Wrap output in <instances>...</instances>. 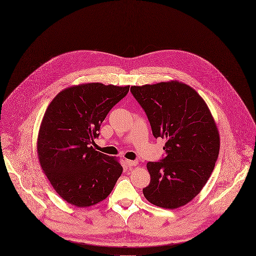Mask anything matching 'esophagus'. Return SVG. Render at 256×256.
Instances as JSON below:
<instances>
[{
	"mask_svg": "<svg viewBox=\"0 0 256 256\" xmlns=\"http://www.w3.org/2000/svg\"><path fill=\"white\" fill-rule=\"evenodd\" d=\"M126 164L128 166H136L138 164V160H126Z\"/></svg>",
	"mask_w": 256,
	"mask_h": 256,
	"instance_id": "obj_1",
	"label": "esophagus"
}]
</instances>
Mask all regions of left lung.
Here are the masks:
<instances>
[{"instance_id":"8db88e82","label":"left lung","mask_w":256,"mask_h":256,"mask_svg":"<svg viewBox=\"0 0 256 256\" xmlns=\"http://www.w3.org/2000/svg\"><path fill=\"white\" fill-rule=\"evenodd\" d=\"M156 138H166V156L148 162L150 182L146 199L164 209L186 205L210 178L219 154L220 138L204 102L189 85L179 81L132 86Z\"/></svg>"}]
</instances>
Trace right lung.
Segmentation results:
<instances>
[{
  "label": "right lung",
  "instance_id": "1",
  "mask_svg": "<svg viewBox=\"0 0 256 256\" xmlns=\"http://www.w3.org/2000/svg\"><path fill=\"white\" fill-rule=\"evenodd\" d=\"M128 90V85L80 84L60 92L48 106L38 134V158L50 184L67 203L80 208L96 205L120 177L118 158L90 144Z\"/></svg>",
  "mask_w": 256,
  "mask_h": 256
}]
</instances>
